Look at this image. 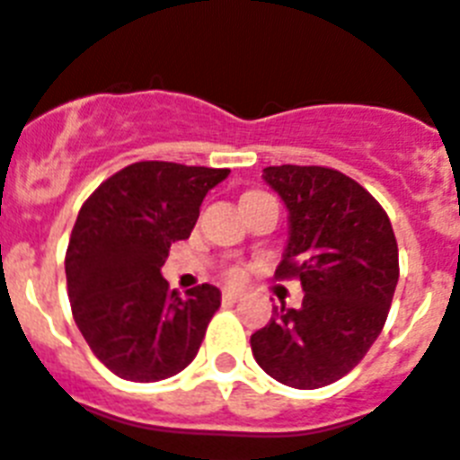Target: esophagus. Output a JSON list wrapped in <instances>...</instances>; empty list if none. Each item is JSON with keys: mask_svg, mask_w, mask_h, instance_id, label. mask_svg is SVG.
Wrapping results in <instances>:
<instances>
[{"mask_svg": "<svg viewBox=\"0 0 460 460\" xmlns=\"http://www.w3.org/2000/svg\"><path fill=\"white\" fill-rule=\"evenodd\" d=\"M223 303H227V305H233V303H237V301H242V294H237V291H230V289H226L223 291Z\"/></svg>", "mask_w": 460, "mask_h": 460, "instance_id": "1", "label": "esophagus"}]
</instances>
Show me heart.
<instances>
[{
  "instance_id": "obj_1",
  "label": "heart",
  "mask_w": 460,
  "mask_h": 460,
  "mask_svg": "<svg viewBox=\"0 0 460 460\" xmlns=\"http://www.w3.org/2000/svg\"><path fill=\"white\" fill-rule=\"evenodd\" d=\"M249 195H258V192H246L244 197H249ZM227 277H230L233 282H239V279H242V270H239V268H233V270L227 272Z\"/></svg>"
}]
</instances>
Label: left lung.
<instances>
[{"label": "left lung", "instance_id": "1", "mask_svg": "<svg viewBox=\"0 0 460 460\" xmlns=\"http://www.w3.org/2000/svg\"><path fill=\"white\" fill-rule=\"evenodd\" d=\"M289 208V246L277 279H298L303 305L272 307L252 336L258 367L298 390L324 388L362 362L388 320L400 253L388 214L329 166L263 169Z\"/></svg>", "mask_w": 460, "mask_h": 460}]
</instances>
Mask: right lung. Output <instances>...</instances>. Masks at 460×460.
Segmentation results:
<instances>
[{
	"label": "right lung",
	"instance_id": "obj_1",
	"mask_svg": "<svg viewBox=\"0 0 460 460\" xmlns=\"http://www.w3.org/2000/svg\"><path fill=\"white\" fill-rule=\"evenodd\" d=\"M227 173L136 162L79 208L66 252L72 317L91 352L119 378L162 381L195 359L221 291L199 284L181 298L159 270L171 242L190 237L202 199Z\"/></svg>",
	"mask_w": 460,
	"mask_h": 460
}]
</instances>
